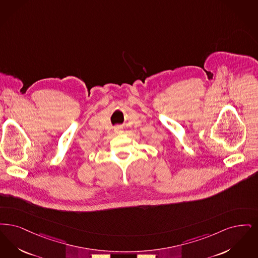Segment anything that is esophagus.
Returning <instances> with one entry per match:
<instances>
[{
	"label": "esophagus",
	"instance_id": "esophagus-1",
	"mask_svg": "<svg viewBox=\"0 0 258 258\" xmlns=\"http://www.w3.org/2000/svg\"><path fill=\"white\" fill-rule=\"evenodd\" d=\"M121 130H122L121 126H116V127L114 128V132H116V133H120Z\"/></svg>",
	"mask_w": 258,
	"mask_h": 258
}]
</instances>
